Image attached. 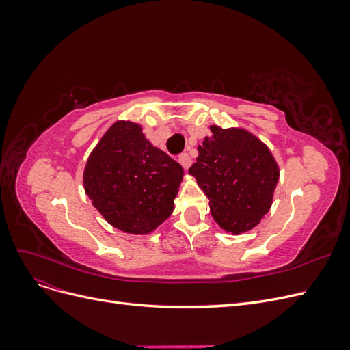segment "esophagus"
Returning <instances> with one entry per match:
<instances>
[{
  "instance_id": "34e87169",
  "label": "esophagus",
  "mask_w": 350,
  "mask_h": 350,
  "mask_svg": "<svg viewBox=\"0 0 350 350\" xmlns=\"http://www.w3.org/2000/svg\"><path fill=\"white\" fill-rule=\"evenodd\" d=\"M178 162L181 163V166L185 169V171H188V167L191 166V157H189V154L188 153H183L181 156H179V159H178Z\"/></svg>"
}]
</instances>
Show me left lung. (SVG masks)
Returning <instances> with one entry per match:
<instances>
[{
	"mask_svg": "<svg viewBox=\"0 0 350 350\" xmlns=\"http://www.w3.org/2000/svg\"><path fill=\"white\" fill-rule=\"evenodd\" d=\"M188 174L207 196L216 224L234 235L256 228L273 203L279 166L269 147L243 129L210 126Z\"/></svg>",
	"mask_w": 350,
	"mask_h": 350,
	"instance_id": "1",
	"label": "left lung"
}]
</instances>
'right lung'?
<instances>
[{"mask_svg": "<svg viewBox=\"0 0 350 350\" xmlns=\"http://www.w3.org/2000/svg\"><path fill=\"white\" fill-rule=\"evenodd\" d=\"M183 176V166L147 140L142 125L116 121L92 150L83 184L109 225L146 235L172 215Z\"/></svg>", "mask_w": 350, "mask_h": 350, "instance_id": "obj_1", "label": "right lung"}]
</instances>
